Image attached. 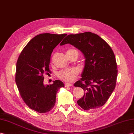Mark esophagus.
I'll use <instances>...</instances> for the list:
<instances>
[{
    "mask_svg": "<svg viewBox=\"0 0 134 134\" xmlns=\"http://www.w3.org/2000/svg\"><path fill=\"white\" fill-rule=\"evenodd\" d=\"M68 86H72V84L69 83H65L64 87H68Z\"/></svg>",
    "mask_w": 134,
    "mask_h": 134,
    "instance_id": "1",
    "label": "esophagus"
}]
</instances>
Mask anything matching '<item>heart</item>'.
Wrapping results in <instances>:
<instances>
[{"mask_svg":"<svg viewBox=\"0 0 134 134\" xmlns=\"http://www.w3.org/2000/svg\"><path fill=\"white\" fill-rule=\"evenodd\" d=\"M74 52L77 51L75 49H70L67 51V54H69V53ZM77 76L78 71L75 68H66V69L60 70L57 73V76L59 79L63 81L68 82L73 81L74 80L77 78Z\"/></svg>","mask_w":134,"mask_h":134,"instance_id":"1","label":"heart"}]
</instances>
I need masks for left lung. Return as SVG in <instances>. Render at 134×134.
Returning a JSON list of instances; mask_svg holds the SVG:
<instances>
[{"label": "left lung", "instance_id": "left-lung-1", "mask_svg": "<svg viewBox=\"0 0 134 134\" xmlns=\"http://www.w3.org/2000/svg\"><path fill=\"white\" fill-rule=\"evenodd\" d=\"M70 44L85 57L81 78L75 83L85 91L77 104L84 110L97 109L108 100L116 87L117 63L112 48L105 41L91 32L68 35L60 45Z\"/></svg>", "mask_w": 134, "mask_h": 134}]
</instances>
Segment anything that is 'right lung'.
Listing matches in <instances>:
<instances>
[{"label": "right lung", "instance_id": "add662e5", "mask_svg": "<svg viewBox=\"0 0 134 134\" xmlns=\"http://www.w3.org/2000/svg\"><path fill=\"white\" fill-rule=\"evenodd\" d=\"M66 34L37 35L23 49L16 64L15 80L23 100L31 109L44 113L54 107L58 90L64 87L57 80L44 85V75L49 74L52 53Z\"/></svg>", "mask_w": 134, "mask_h": 134}]
</instances>
